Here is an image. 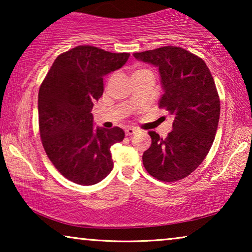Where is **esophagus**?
<instances>
[{"label": "esophagus", "instance_id": "34e87169", "mask_svg": "<svg viewBox=\"0 0 252 252\" xmlns=\"http://www.w3.org/2000/svg\"><path fill=\"white\" fill-rule=\"evenodd\" d=\"M136 132H137V130L135 128H133V127H127V128L125 129V134L127 136L133 135V134H135Z\"/></svg>", "mask_w": 252, "mask_h": 252}]
</instances>
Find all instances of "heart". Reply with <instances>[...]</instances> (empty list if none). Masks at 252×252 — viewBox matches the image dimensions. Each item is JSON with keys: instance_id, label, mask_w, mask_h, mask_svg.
I'll list each match as a JSON object with an SVG mask.
<instances>
[{"instance_id": "heart-1", "label": "heart", "mask_w": 252, "mask_h": 252, "mask_svg": "<svg viewBox=\"0 0 252 252\" xmlns=\"http://www.w3.org/2000/svg\"><path fill=\"white\" fill-rule=\"evenodd\" d=\"M141 71H144V70H136L135 72H134V73H137V72H141Z\"/></svg>"}]
</instances>
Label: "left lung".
Wrapping results in <instances>:
<instances>
[{
    "instance_id": "obj_1",
    "label": "left lung",
    "mask_w": 252,
    "mask_h": 252,
    "mask_svg": "<svg viewBox=\"0 0 252 252\" xmlns=\"http://www.w3.org/2000/svg\"><path fill=\"white\" fill-rule=\"evenodd\" d=\"M133 55L158 67L164 91L158 104L174 116L173 129L165 139L149 132L151 146L143 153V165L158 180H181L201 165L215 140L220 116L215 80L205 62L184 48L166 46Z\"/></svg>"
}]
</instances>
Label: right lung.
Returning <instances> with one entry per match:
<instances>
[{
  "label": "right lung",
  "mask_w": 252,
  "mask_h": 252,
  "mask_svg": "<svg viewBox=\"0 0 252 252\" xmlns=\"http://www.w3.org/2000/svg\"><path fill=\"white\" fill-rule=\"evenodd\" d=\"M128 53L78 46L61 54L40 86V136L48 158L74 184L95 185L112 171V144L122 142L120 127L93 128L92 109L104 91L103 77L118 70Z\"/></svg>",
  "instance_id": "obj_1"
}]
</instances>
